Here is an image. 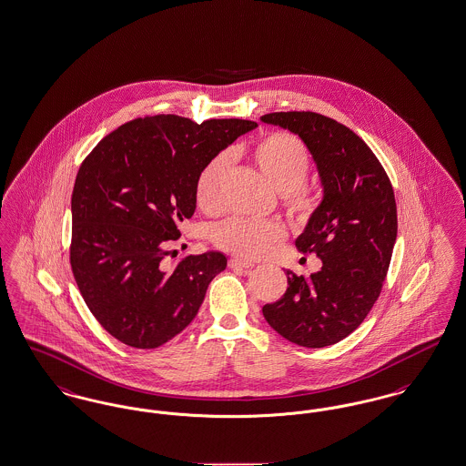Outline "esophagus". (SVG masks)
<instances>
[{
  "instance_id": "esophagus-1",
  "label": "esophagus",
  "mask_w": 466,
  "mask_h": 466,
  "mask_svg": "<svg viewBox=\"0 0 466 466\" xmlns=\"http://www.w3.org/2000/svg\"><path fill=\"white\" fill-rule=\"evenodd\" d=\"M228 266L232 267V268H249V267H253L255 264H253V262H248V260H243V258H239V257H234V258L228 260Z\"/></svg>"
}]
</instances>
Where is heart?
<instances>
[{
    "label": "heart",
    "mask_w": 466,
    "mask_h": 466,
    "mask_svg": "<svg viewBox=\"0 0 466 466\" xmlns=\"http://www.w3.org/2000/svg\"><path fill=\"white\" fill-rule=\"evenodd\" d=\"M257 171L266 177L270 187L287 200V208L299 217L312 213L316 200L304 187L309 175L310 158L304 143L291 134H268L258 139L248 152ZM227 157H215L200 171L196 183V202L200 211L215 217L223 208V181L227 175ZM285 238V230L278 222H253L230 218L215 230V244L228 253L244 258H262L274 244Z\"/></svg>",
    "instance_id": "1"
}]
</instances>
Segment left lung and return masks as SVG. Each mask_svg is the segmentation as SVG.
Wrapping results in <instances>:
<instances>
[{"mask_svg": "<svg viewBox=\"0 0 466 466\" xmlns=\"http://www.w3.org/2000/svg\"><path fill=\"white\" fill-rule=\"evenodd\" d=\"M262 122L297 134L323 187L295 244L316 253L321 270H287L285 295L262 308L267 323L289 342L325 348L355 332L376 304L397 241L391 181L367 143L337 120L314 111L267 113Z\"/></svg>", "mask_w": 466, "mask_h": 466, "instance_id": "left-lung-1", "label": "left lung"}]
</instances>
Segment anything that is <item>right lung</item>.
I'll return each mask as SVG.
<instances>
[{
	"instance_id": "add662e5",
	"label": "right lung",
	"mask_w": 466,
	"mask_h": 466,
	"mask_svg": "<svg viewBox=\"0 0 466 466\" xmlns=\"http://www.w3.org/2000/svg\"><path fill=\"white\" fill-rule=\"evenodd\" d=\"M255 127L241 118L145 116L103 137L82 162L69 260L90 312L120 342L154 350L198 316L227 257L206 251L177 264L166 257L196 211L204 166Z\"/></svg>"
}]
</instances>
